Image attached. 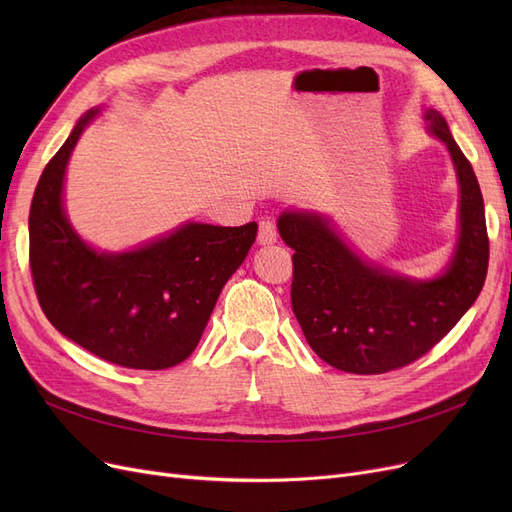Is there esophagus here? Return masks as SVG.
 Listing matches in <instances>:
<instances>
[{
    "label": "esophagus",
    "mask_w": 512,
    "mask_h": 512,
    "mask_svg": "<svg viewBox=\"0 0 512 512\" xmlns=\"http://www.w3.org/2000/svg\"><path fill=\"white\" fill-rule=\"evenodd\" d=\"M277 241V228L271 218H262L258 224V243L260 245H271Z\"/></svg>",
    "instance_id": "esophagus-1"
}]
</instances>
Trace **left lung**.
I'll return each instance as SVG.
<instances>
[{"label":"left lung","mask_w":512,"mask_h":512,"mask_svg":"<svg viewBox=\"0 0 512 512\" xmlns=\"http://www.w3.org/2000/svg\"><path fill=\"white\" fill-rule=\"evenodd\" d=\"M425 119L451 151L461 188L457 252L438 280L412 282L369 267L316 213L284 211L277 220L294 250L292 312L320 359L348 374H386L421 359L485 284L489 237L478 179L444 117L429 108Z\"/></svg>","instance_id":"1"}]
</instances>
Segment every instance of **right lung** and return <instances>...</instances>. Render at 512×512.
<instances>
[{
  "mask_svg": "<svg viewBox=\"0 0 512 512\" xmlns=\"http://www.w3.org/2000/svg\"><path fill=\"white\" fill-rule=\"evenodd\" d=\"M89 111L44 166L29 209V267L44 316L72 342L130 369H166L194 352L258 224H185L126 254H98L68 224L61 185Z\"/></svg>",
  "mask_w": 512,
  "mask_h": 512,
  "instance_id": "obj_1",
  "label": "right lung"
}]
</instances>
